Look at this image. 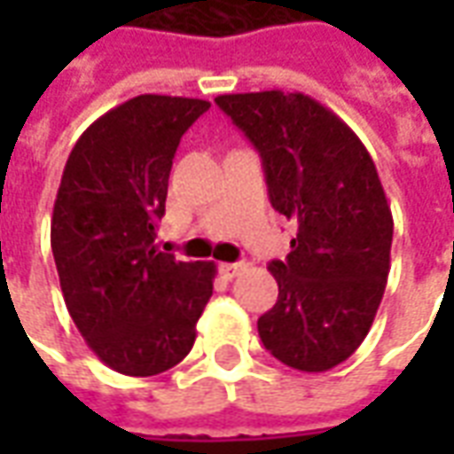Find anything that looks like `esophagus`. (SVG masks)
Returning <instances> with one entry per match:
<instances>
[{
    "label": "esophagus",
    "instance_id": "34e87169",
    "mask_svg": "<svg viewBox=\"0 0 454 454\" xmlns=\"http://www.w3.org/2000/svg\"><path fill=\"white\" fill-rule=\"evenodd\" d=\"M246 262H221L218 265V270H221V275L226 277V279H233V277H238L243 270H246Z\"/></svg>",
    "mask_w": 454,
    "mask_h": 454
}]
</instances>
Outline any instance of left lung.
Instances as JSON below:
<instances>
[{"label": "left lung", "instance_id": "8db88e82", "mask_svg": "<svg viewBox=\"0 0 454 454\" xmlns=\"http://www.w3.org/2000/svg\"><path fill=\"white\" fill-rule=\"evenodd\" d=\"M216 104L260 153L275 211L296 221L292 253L270 262L279 296L260 340L294 370H333L370 333L389 277L394 221L377 168L350 126L301 92Z\"/></svg>", "mask_w": 454, "mask_h": 454}]
</instances>
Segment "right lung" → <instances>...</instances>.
Masks as SVG:
<instances>
[{"label": "right lung", "mask_w": 454, "mask_h": 454, "mask_svg": "<svg viewBox=\"0 0 454 454\" xmlns=\"http://www.w3.org/2000/svg\"><path fill=\"white\" fill-rule=\"evenodd\" d=\"M211 104L140 94L74 143L51 221L65 306L94 355L129 377L187 357L214 292V262H182L155 246L172 158Z\"/></svg>", "instance_id": "add662e5"}]
</instances>
